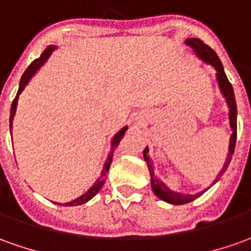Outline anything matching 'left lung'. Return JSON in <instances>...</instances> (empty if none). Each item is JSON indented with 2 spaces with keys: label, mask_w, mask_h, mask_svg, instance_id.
Here are the masks:
<instances>
[{
  "label": "left lung",
  "mask_w": 251,
  "mask_h": 251,
  "mask_svg": "<svg viewBox=\"0 0 251 251\" xmlns=\"http://www.w3.org/2000/svg\"><path fill=\"white\" fill-rule=\"evenodd\" d=\"M185 44L194 49V52L197 53V56L199 59H202L204 63L207 64H211L213 67L216 68L217 71V82H219L220 90L223 93V96L226 97V101L228 104V108H229V125H231V130H232V134H231V139H229V148H228V158H226L224 166L221 169V172L217 176V178L214 180V183L219 181V178L221 177V175L224 173L231 162V158H232L233 151H235V144H236V101H235V95H233V89L231 82L228 81L226 73H224V67L220 61L217 53L211 49L209 45H206L203 41L198 40V38H188L185 40ZM143 155H144V159L147 162L148 170H150V175H151V187H152V191L156 197L168 202V203L172 204H184V203H190L194 199H197L198 197H201L203 192H199V194H195V195H184V194H180V192H175V191L169 190L168 187L165 184L162 183L161 180L155 176L154 166H152V162L150 159V155H148V147H146V150L143 151ZM213 183V184H214Z\"/></svg>",
  "instance_id": "8db88e82"
}]
</instances>
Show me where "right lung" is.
<instances>
[{"mask_svg": "<svg viewBox=\"0 0 251 251\" xmlns=\"http://www.w3.org/2000/svg\"><path fill=\"white\" fill-rule=\"evenodd\" d=\"M56 47L53 45H50V47H48L42 54H41L38 59H35V60L32 61L31 64L28 66V68L25 71V74L22 76V79H20V83H19V90H18V95L15 97V100H13V103H12V107H11V118H9V124H11V129H12V122H13V117H15V114H16V107H18V99H19V95L23 92V89L25 88V85L30 82V79L32 78V75L37 73V70L41 68V66H44V63L49 59V56L52 54ZM127 130V126L125 127H122L121 130H119L115 136H114V139L111 141V150H110V154L107 156V159H105V163H104V168L101 170V173H100V177L97 178V181L92 187H90L89 190L86 191L83 195H81L79 198H76L74 201H71V202H67V203H63L61 206H78V204H83L86 203L88 201H90L92 198L96 195L99 191L101 190V187H103L104 181H105V176L108 173V169H110V165H111V161H112V155H114V150L118 147L119 141L122 140V137L125 136V132ZM12 133V132H11ZM60 204V203H57Z\"/></svg>", "mask_w": 251, "mask_h": 251, "instance_id": "right-lung-1", "label": "right lung"}]
</instances>
